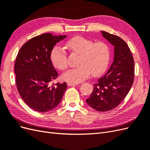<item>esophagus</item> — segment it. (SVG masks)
Instances as JSON below:
<instances>
[{"instance_id":"34e87169","label":"esophagus","mask_w":150,"mask_h":150,"mask_svg":"<svg viewBox=\"0 0 150 150\" xmlns=\"http://www.w3.org/2000/svg\"><path fill=\"white\" fill-rule=\"evenodd\" d=\"M67 86H75L78 85V83H67Z\"/></svg>"}]
</instances>
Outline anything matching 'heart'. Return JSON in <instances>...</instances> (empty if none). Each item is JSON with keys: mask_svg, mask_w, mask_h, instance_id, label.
I'll return each mask as SVG.
<instances>
[{"mask_svg": "<svg viewBox=\"0 0 150 150\" xmlns=\"http://www.w3.org/2000/svg\"><path fill=\"white\" fill-rule=\"evenodd\" d=\"M66 46L72 52L80 54L79 66L68 70L62 76V79L66 82H83L91 73L98 76L106 69L110 59V49L106 42H94L89 39L76 36L68 40ZM51 59L53 65L59 69L64 70L67 67V52L61 47L53 48Z\"/></svg>", "mask_w": 150, "mask_h": 150, "instance_id": "b5f03b06", "label": "heart"}]
</instances>
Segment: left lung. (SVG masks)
Listing matches in <instances>:
<instances>
[{
  "mask_svg": "<svg viewBox=\"0 0 150 150\" xmlns=\"http://www.w3.org/2000/svg\"><path fill=\"white\" fill-rule=\"evenodd\" d=\"M101 33L114 46V59L107 73L94 84L93 92L86 101L95 110L105 112L118 106L129 93L134 81V62L123 40L107 32Z\"/></svg>",
  "mask_w": 150,
  "mask_h": 150,
  "instance_id": "left-lung-1",
  "label": "left lung"
}]
</instances>
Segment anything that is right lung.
I'll return each instance as SVG.
<instances>
[{
  "label": "right lung",
  "instance_id": "1",
  "mask_svg": "<svg viewBox=\"0 0 150 150\" xmlns=\"http://www.w3.org/2000/svg\"><path fill=\"white\" fill-rule=\"evenodd\" d=\"M66 38L43 34L30 39L19 50L14 72L18 91L24 101L33 110L45 112L61 102L66 83L52 84L58 73L51 60L54 46Z\"/></svg>",
  "mask_w": 150,
  "mask_h": 150
}]
</instances>
